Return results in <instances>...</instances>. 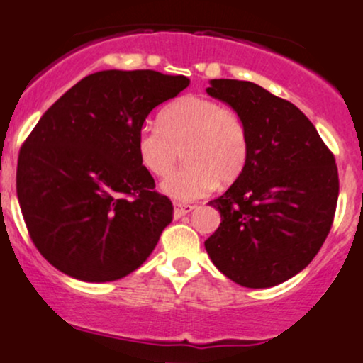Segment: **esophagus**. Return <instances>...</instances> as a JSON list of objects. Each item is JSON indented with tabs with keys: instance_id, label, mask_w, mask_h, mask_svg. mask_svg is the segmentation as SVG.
Here are the masks:
<instances>
[{
	"instance_id": "34e87169",
	"label": "esophagus",
	"mask_w": 363,
	"mask_h": 363,
	"mask_svg": "<svg viewBox=\"0 0 363 363\" xmlns=\"http://www.w3.org/2000/svg\"><path fill=\"white\" fill-rule=\"evenodd\" d=\"M194 206L187 205V203H179V201H174V215L177 216V218H181V216H184L189 213V211H193Z\"/></svg>"
}]
</instances>
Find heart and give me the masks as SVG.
<instances>
[{
    "label": "heart",
    "mask_w": 363,
    "mask_h": 363,
    "mask_svg": "<svg viewBox=\"0 0 363 363\" xmlns=\"http://www.w3.org/2000/svg\"><path fill=\"white\" fill-rule=\"evenodd\" d=\"M181 155L184 164L162 182V191L191 201L210 193L216 182L227 186L242 176L249 138L242 119L222 104L198 95L177 99L136 135V153L155 176L167 174Z\"/></svg>",
    "instance_id": "heart-1"
}]
</instances>
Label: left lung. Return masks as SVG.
Returning a JSON list of instances; mask_svg holds the SVG:
<instances>
[{"mask_svg": "<svg viewBox=\"0 0 363 363\" xmlns=\"http://www.w3.org/2000/svg\"><path fill=\"white\" fill-rule=\"evenodd\" d=\"M206 94L235 111L249 138L242 176L210 201L222 222L206 252L239 285H280L314 259L331 230L335 157L298 107L256 83L210 80Z\"/></svg>", "mask_w": 363, "mask_h": 363, "instance_id": "left-lung-1", "label": "left lung"}]
</instances>
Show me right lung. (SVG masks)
I'll return each instance as SVG.
<instances>
[{"mask_svg":"<svg viewBox=\"0 0 363 363\" xmlns=\"http://www.w3.org/2000/svg\"><path fill=\"white\" fill-rule=\"evenodd\" d=\"M187 85L184 74L104 69L44 112L20 150L16 196L28 234L54 268L104 283L147 261L174 206L153 191L136 135Z\"/></svg>","mask_w":363,"mask_h":363,"instance_id":"obj_1","label":"right lung"}]
</instances>
